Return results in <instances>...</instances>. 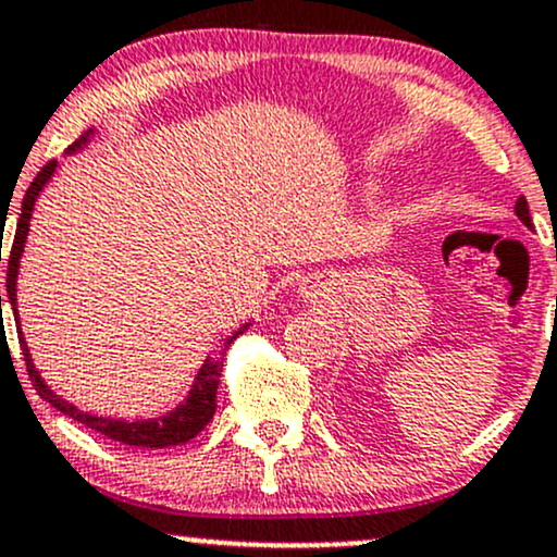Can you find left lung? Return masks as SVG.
Returning <instances> with one entry per match:
<instances>
[{"mask_svg":"<svg viewBox=\"0 0 557 557\" xmlns=\"http://www.w3.org/2000/svg\"><path fill=\"white\" fill-rule=\"evenodd\" d=\"M516 213H518V219H521V222L527 224V227H534V224H531V213H529V203H527V198H518V203H516Z\"/></svg>","mask_w":557,"mask_h":557,"instance_id":"8db88e82","label":"left lung"}]
</instances>
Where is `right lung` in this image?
Instances as JSON below:
<instances>
[{
  "label": "right lung",
  "mask_w": 557,
  "mask_h": 557,
  "mask_svg": "<svg viewBox=\"0 0 557 557\" xmlns=\"http://www.w3.org/2000/svg\"><path fill=\"white\" fill-rule=\"evenodd\" d=\"M91 134V132H89ZM89 134H84L78 143H73L71 150H78L84 143L89 139ZM54 166L58 161H50L45 169L36 174V180L30 182L26 198H23V209H21V219H17V230L15 237H12V248H10V259H8V298L12 304V314H15V325H17V341H21L23 348V359H26V370L30 383H34L36 394L41 399H47L54 409H60L63 414L69 418L78 420L82 425L91 428V431L102 433V436L113 438V442L126 444V447H148V449H163V447H176V444H185L189 438L198 436L206 425L211 423L213 412H216V388H219V377H222V368L224 364L219 359H206L203 368L198 370V377H195V386L189 391V396L182 401L174 412H166L163 418H150V420H137V423H126V420H113V418H95V414L82 412L73 405H69L65 399H60L58 394H52V388L41 381V375L36 372L34 362H30V354L26 341H23L21 333V320H17V309H15V280H17V267H21V256H23V246H26V237H28V222H30V211H34L36 198H39L41 187L50 182V176L54 174ZM0 261H2V248H0ZM0 309H2V296H0ZM248 325H243L240 330L230 335L224 341V351L237 335L243 333Z\"/></svg>",
  "instance_id": "obj_1"
}]
</instances>
